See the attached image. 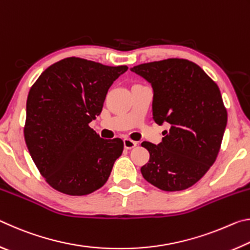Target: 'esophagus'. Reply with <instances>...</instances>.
Masks as SVG:
<instances>
[{
    "label": "esophagus",
    "instance_id": "obj_1",
    "mask_svg": "<svg viewBox=\"0 0 250 250\" xmlns=\"http://www.w3.org/2000/svg\"><path fill=\"white\" fill-rule=\"evenodd\" d=\"M124 145H125V147L126 150H131V149H133V147L137 146L138 143L135 142V141L130 140V139H125Z\"/></svg>",
    "mask_w": 250,
    "mask_h": 250
}]
</instances>
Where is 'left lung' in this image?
Instances as JSON below:
<instances>
[{
  "label": "left lung",
  "instance_id": "1",
  "mask_svg": "<svg viewBox=\"0 0 250 250\" xmlns=\"http://www.w3.org/2000/svg\"><path fill=\"white\" fill-rule=\"evenodd\" d=\"M153 88L152 111L158 125L167 124L162 142H143L149 163L145 179L167 192L182 191L200 181L221 149L227 111L216 83L195 62L182 58L134 66Z\"/></svg>",
  "mask_w": 250,
  "mask_h": 250
}]
</instances>
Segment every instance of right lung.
Returning a JSON list of instances; mask_svg holds the SVG:
<instances>
[{
	"label": "right lung",
	"instance_id": "add662e5",
	"mask_svg": "<svg viewBox=\"0 0 250 250\" xmlns=\"http://www.w3.org/2000/svg\"><path fill=\"white\" fill-rule=\"evenodd\" d=\"M128 70L79 57L45 69L26 101L24 138L35 166L58 192L82 196L104 186L124 151L119 138L104 140L89 124L108 89Z\"/></svg>",
	"mask_w": 250,
	"mask_h": 250
}]
</instances>
